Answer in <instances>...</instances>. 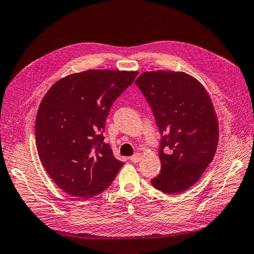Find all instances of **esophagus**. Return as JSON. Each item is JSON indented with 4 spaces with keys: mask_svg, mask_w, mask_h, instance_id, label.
<instances>
[{
    "mask_svg": "<svg viewBox=\"0 0 254 254\" xmlns=\"http://www.w3.org/2000/svg\"><path fill=\"white\" fill-rule=\"evenodd\" d=\"M140 158H141V155L139 153H136L133 156H131L129 159H130V161H132V162H138L140 160Z\"/></svg>",
    "mask_w": 254,
    "mask_h": 254,
    "instance_id": "esophagus-1",
    "label": "esophagus"
}]
</instances>
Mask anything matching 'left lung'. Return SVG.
Listing matches in <instances>:
<instances>
[{
    "label": "left lung",
    "instance_id": "1",
    "mask_svg": "<svg viewBox=\"0 0 254 254\" xmlns=\"http://www.w3.org/2000/svg\"><path fill=\"white\" fill-rule=\"evenodd\" d=\"M135 83L153 111L162 136L161 170L151 184L173 195L194 186L215 156L216 111L205 87L185 72H145Z\"/></svg>",
    "mask_w": 254,
    "mask_h": 254
}]
</instances>
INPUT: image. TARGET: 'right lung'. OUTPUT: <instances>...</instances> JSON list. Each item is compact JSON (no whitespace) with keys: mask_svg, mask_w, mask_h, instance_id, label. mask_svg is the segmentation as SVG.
Returning <instances> with one entry per match:
<instances>
[{"mask_svg":"<svg viewBox=\"0 0 254 254\" xmlns=\"http://www.w3.org/2000/svg\"><path fill=\"white\" fill-rule=\"evenodd\" d=\"M137 74L115 69L74 73L58 80L43 98L35 122L38 156L68 195L100 194L124 166L104 143L103 130L111 105Z\"/></svg>","mask_w":254,"mask_h":254,"instance_id":"add662e5","label":"right lung"}]
</instances>
